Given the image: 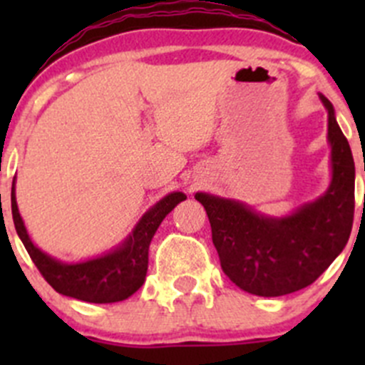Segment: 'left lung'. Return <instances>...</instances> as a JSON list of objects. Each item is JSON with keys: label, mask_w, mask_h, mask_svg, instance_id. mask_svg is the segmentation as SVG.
I'll return each instance as SVG.
<instances>
[{"label": "left lung", "mask_w": 365, "mask_h": 365, "mask_svg": "<svg viewBox=\"0 0 365 365\" xmlns=\"http://www.w3.org/2000/svg\"><path fill=\"white\" fill-rule=\"evenodd\" d=\"M329 111L332 182L312 203L292 215L267 217L240 201L197 192L212 226V240L224 274L244 292L281 297L307 288L348 244L355 212V162L348 139Z\"/></svg>", "instance_id": "1"}]
</instances>
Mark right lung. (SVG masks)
Instances as JSON below:
<instances>
[{
	"instance_id": "1",
	"label": "right lung",
	"mask_w": 365,
	"mask_h": 365,
	"mask_svg": "<svg viewBox=\"0 0 365 365\" xmlns=\"http://www.w3.org/2000/svg\"><path fill=\"white\" fill-rule=\"evenodd\" d=\"M16 185V178H14ZM12 185V217L16 231L35 267L47 282L65 297L77 298L91 304H113L134 295L143 286L148 270V249L157 227L180 201L187 200L183 192H171L153 205L139 219L132 233L121 245L101 257L63 263L42 252L29 238L16 201Z\"/></svg>"
}]
</instances>
